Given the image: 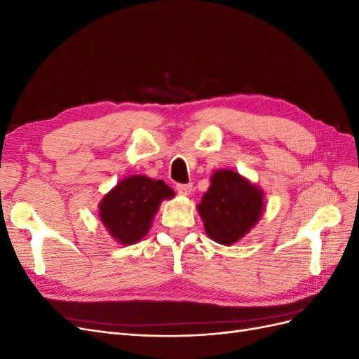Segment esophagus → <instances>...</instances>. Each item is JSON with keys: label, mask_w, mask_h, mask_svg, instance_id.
I'll list each match as a JSON object with an SVG mask.
<instances>
[{"label": "esophagus", "mask_w": 359, "mask_h": 359, "mask_svg": "<svg viewBox=\"0 0 359 359\" xmlns=\"http://www.w3.org/2000/svg\"><path fill=\"white\" fill-rule=\"evenodd\" d=\"M175 189H177V191L181 194V196H189L191 189H193V186H191V184H177Z\"/></svg>", "instance_id": "esophagus-1"}]
</instances>
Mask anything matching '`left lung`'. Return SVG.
<instances>
[{
  "mask_svg": "<svg viewBox=\"0 0 359 359\" xmlns=\"http://www.w3.org/2000/svg\"><path fill=\"white\" fill-rule=\"evenodd\" d=\"M264 210V193L233 170H217L198 211L211 240L236 243L257 223Z\"/></svg>",
  "mask_w": 359,
  "mask_h": 359,
  "instance_id": "8db88e82",
  "label": "left lung"
}]
</instances>
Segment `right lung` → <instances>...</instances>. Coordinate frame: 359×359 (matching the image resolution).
Returning a JSON list of instances; mask_svg holds the SVG:
<instances>
[{
	"label": "right lung",
	"instance_id": "obj_1",
	"mask_svg": "<svg viewBox=\"0 0 359 359\" xmlns=\"http://www.w3.org/2000/svg\"><path fill=\"white\" fill-rule=\"evenodd\" d=\"M175 196L165 181L144 175L123 180L100 202V219L121 244H133L149 231L163 199Z\"/></svg>",
	"mask_w": 359,
	"mask_h": 359
}]
</instances>
